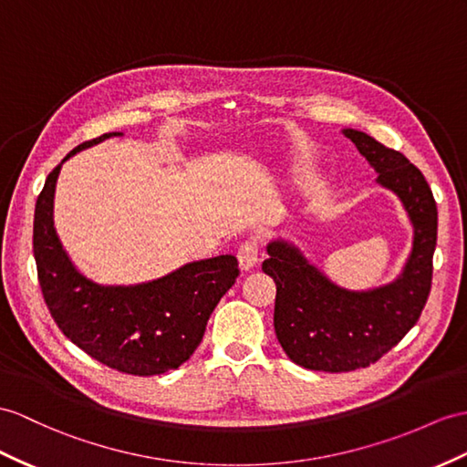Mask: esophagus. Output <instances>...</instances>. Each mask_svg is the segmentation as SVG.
I'll return each mask as SVG.
<instances>
[{
    "label": "esophagus",
    "instance_id": "esophagus-1",
    "mask_svg": "<svg viewBox=\"0 0 467 467\" xmlns=\"http://www.w3.org/2000/svg\"><path fill=\"white\" fill-rule=\"evenodd\" d=\"M257 259H259V245H257V242L249 240V242L242 244L240 249H237V261H240V267L244 271L254 269L257 265Z\"/></svg>",
    "mask_w": 467,
    "mask_h": 467
}]
</instances>
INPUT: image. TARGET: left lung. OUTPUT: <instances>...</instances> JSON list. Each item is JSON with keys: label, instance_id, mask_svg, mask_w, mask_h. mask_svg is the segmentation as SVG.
<instances>
[{"label": "left lung", "instance_id": "1", "mask_svg": "<svg viewBox=\"0 0 467 467\" xmlns=\"http://www.w3.org/2000/svg\"><path fill=\"white\" fill-rule=\"evenodd\" d=\"M343 134L377 170L379 184L400 198L414 240L400 275L367 291L337 285L295 244H267L269 259L261 269L277 285L273 313L277 340L295 365L323 372L370 367L418 323L431 287L438 237V208L424 174L367 132L345 129Z\"/></svg>", "mask_w": 467, "mask_h": 467}]
</instances>
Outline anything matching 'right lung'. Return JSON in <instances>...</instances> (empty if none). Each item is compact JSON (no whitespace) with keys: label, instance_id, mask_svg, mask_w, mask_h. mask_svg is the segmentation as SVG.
Instances as JSON below:
<instances>
[{"label":"right lung","instance_id":"add662e5","mask_svg":"<svg viewBox=\"0 0 467 467\" xmlns=\"http://www.w3.org/2000/svg\"><path fill=\"white\" fill-rule=\"evenodd\" d=\"M110 136L87 140L63 158ZM45 180L33 218V255L43 299L67 338L119 372L154 377L178 368L202 343L215 305L240 269L234 255L192 261L139 285H100L78 271L53 225V198L61 166Z\"/></svg>","mask_w":467,"mask_h":467}]
</instances>
